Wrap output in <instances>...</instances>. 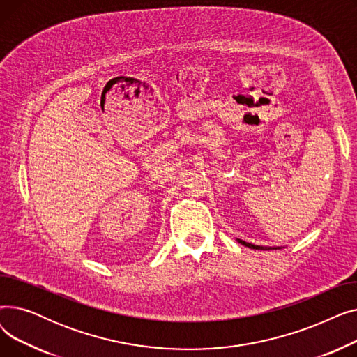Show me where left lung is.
I'll return each mask as SVG.
<instances>
[{"label":"left lung","mask_w":357,"mask_h":357,"mask_svg":"<svg viewBox=\"0 0 357 357\" xmlns=\"http://www.w3.org/2000/svg\"><path fill=\"white\" fill-rule=\"evenodd\" d=\"M237 241L238 243H241L243 246H246V248H250V249H276V248H261V246H255V245H252V243H248V241H243V240H240V238H237Z\"/></svg>","instance_id":"8db88e82"}]
</instances>
